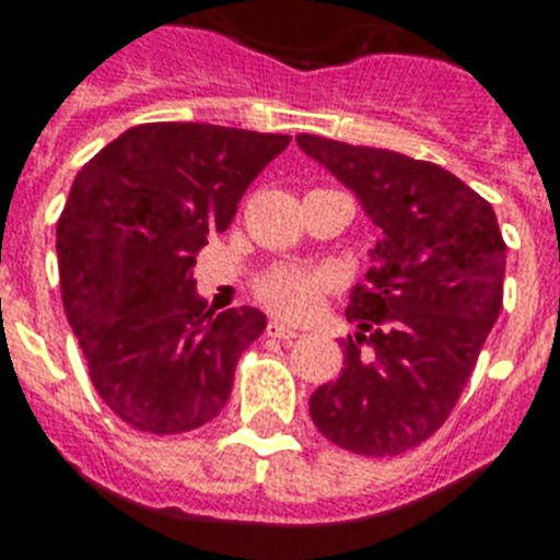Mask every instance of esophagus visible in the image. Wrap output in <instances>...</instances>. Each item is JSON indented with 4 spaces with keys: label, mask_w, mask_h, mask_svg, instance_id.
Masks as SVG:
<instances>
[{
    "label": "esophagus",
    "mask_w": 560,
    "mask_h": 560,
    "mask_svg": "<svg viewBox=\"0 0 560 560\" xmlns=\"http://www.w3.org/2000/svg\"><path fill=\"white\" fill-rule=\"evenodd\" d=\"M267 337H276V340H296L299 331L296 328H290V325L279 323V319H272V323L267 325Z\"/></svg>",
    "instance_id": "obj_1"
}]
</instances>
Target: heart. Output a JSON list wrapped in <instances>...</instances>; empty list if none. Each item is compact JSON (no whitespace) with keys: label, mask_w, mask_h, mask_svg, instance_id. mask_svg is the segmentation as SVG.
I'll use <instances>...</instances> for the list:
<instances>
[{"label":"heart","mask_w":560,"mask_h":560,"mask_svg":"<svg viewBox=\"0 0 560 560\" xmlns=\"http://www.w3.org/2000/svg\"><path fill=\"white\" fill-rule=\"evenodd\" d=\"M328 279L323 272L302 270V267H272L258 279L255 290L272 314L305 319L319 307Z\"/></svg>","instance_id":"b5f03b06"}]
</instances>
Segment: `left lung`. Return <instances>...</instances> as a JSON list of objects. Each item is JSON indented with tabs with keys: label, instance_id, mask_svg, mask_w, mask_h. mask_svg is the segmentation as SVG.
I'll return each instance as SVG.
<instances>
[{
	"label": "left lung",
	"instance_id": "1",
	"mask_svg": "<svg viewBox=\"0 0 560 560\" xmlns=\"http://www.w3.org/2000/svg\"><path fill=\"white\" fill-rule=\"evenodd\" d=\"M381 229L340 377L311 395L316 430L360 456H398L456 407L503 307L505 244L494 209L451 171L383 148L296 136Z\"/></svg>",
	"mask_w": 560,
	"mask_h": 560
}]
</instances>
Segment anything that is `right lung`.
<instances>
[{"mask_svg":"<svg viewBox=\"0 0 560 560\" xmlns=\"http://www.w3.org/2000/svg\"><path fill=\"white\" fill-rule=\"evenodd\" d=\"M290 136L156 121L101 148L57 220L66 319L95 389L142 433H188L226 407L258 307L206 311L194 255Z\"/></svg>","mask_w":560,"mask_h":560,"instance_id":"obj_1","label":"right lung"}]
</instances>
